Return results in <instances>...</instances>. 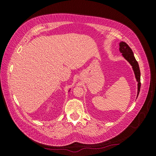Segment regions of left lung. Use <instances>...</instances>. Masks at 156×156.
<instances>
[{"label": "left lung", "mask_w": 156, "mask_h": 156, "mask_svg": "<svg viewBox=\"0 0 156 156\" xmlns=\"http://www.w3.org/2000/svg\"><path fill=\"white\" fill-rule=\"evenodd\" d=\"M119 50L122 53L123 56L124 58L131 64L133 69L135 73L136 80L138 82V94L140 92V72L139 65H138V62L134 57L133 51L131 49V48L128 45V44L124 42H120V48H119Z\"/></svg>", "instance_id": "obj_1"}]
</instances>
